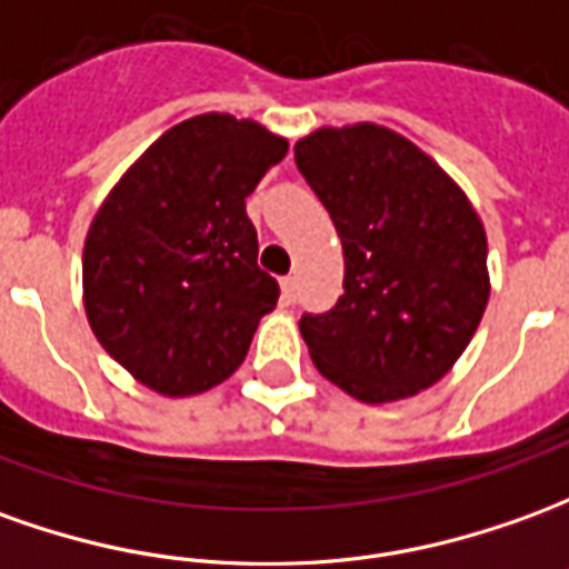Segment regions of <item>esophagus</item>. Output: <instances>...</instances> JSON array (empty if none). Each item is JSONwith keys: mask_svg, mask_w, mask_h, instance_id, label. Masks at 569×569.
Wrapping results in <instances>:
<instances>
[{"mask_svg": "<svg viewBox=\"0 0 569 569\" xmlns=\"http://www.w3.org/2000/svg\"><path fill=\"white\" fill-rule=\"evenodd\" d=\"M280 289H283V305H292L296 301V277H283Z\"/></svg>", "mask_w": 569, "mask_h": 569, "instance_id": "esophagus-1", "label": "esophagus"}]
</instances>
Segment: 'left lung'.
<instances>
[{
  "label": "left lung",
  "instance_id": "1",
  "mask_svg": "<svg viewBox=\"0 0 569 569\" xmlns=\"http://www.w3.org/2000/svg\"><path fill=\"white\" fill-rule=\"evenodd\" d=\"M296 166L345 252V296L298 320L313 367L363 403L435 385L490 298L478 212L419 147L369 122L301 138Z\"/></svg>",
  "mask_w": 569,
  "mask_h": 569
}]
</instances>
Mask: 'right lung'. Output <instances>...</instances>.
<instances>
[{
	"label": "right lung",
	"instance_id": "add662e5",
	"mask_svg": "<svg viewBox=\"0 0 569 569\" xmlns=\"http://www.w3.org/2000/svg\"><path fill=\"white\" fill-rule=\"evenodd\" d=\"M286 150L252 119L193 117L147 147L98 209L82 252L86 313L147 388L200 395L246 360L280 296L258 268L246 197Z\"/></svg>",
	"mask_w": 569,
	"mask_h": 569
}]
</instances>
